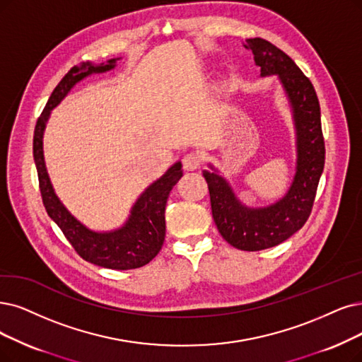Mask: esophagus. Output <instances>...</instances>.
<instances>
[{"mask_svg":"<svg viewBox=\"0 0 362 362\" xmlns=\"http://www.w3.org/2000/svg\"><path fill=\"white\" fill-rule=\"evenodd\" d=\"M202 163V158L197 153H187L182 157V166L185 170H194L200 166Z\"/></svg>","mask_w":362,"mask_h":362,"instance_id":"1","label":"esophagus"}]
</instances>
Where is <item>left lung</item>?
Listing matches in <instances>:
<instances>
[{"label":"left lung","mask_w":362,"mask_h":362,"mask_svg":"<svg viewBox=\"0 0 362 362\" xmlns=\"http://www.w3.org/2000/svg\"><path fill=\"white\" fill-rule=\"evenodd\" d=\"M243 46L252 52L259 76L279 77L290 100L297 138L296 175L286 194L264 208L245 206L216 170H204V177L214 221L221 236L238 250L262 251L282 243L308 221L324 170L325 144L320 100L313 84L296 62L263 38H248Z\"/></svg>","instance_id":"8db88e82"}]
</instances>
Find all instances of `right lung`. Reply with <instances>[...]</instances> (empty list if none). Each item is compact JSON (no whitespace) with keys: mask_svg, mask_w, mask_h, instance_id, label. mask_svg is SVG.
<instances>
[{"mask_svg":"<svg viewBox=\"0 0 362 362\" xmlns=\"http://www.w3.org/2000/svg\"><path fill=\"white\" fill-rule=\"evenodd\" d=\"M117 61L119 59H110L107 64L100 65L86 62L80 66L71 68L68 74L56 86L35 124L34 162L37 166L42 204H45L50 218L59 226L77 254L86 262L100 267L129 270L146 266L162 250L166 231L165 208L170 190L182 177L181 162L170 166L163 177L154 181L138 197L123 227L100 233V231H93L81 224L62 205V202L53 190L45 163V154H42V134H45L46 123L50 117V111L59 105L61 100L78 81L93 72L112 69Z\"/></svg>","mask_w":362,"mask_h":362,"instance_id":"obj_1","label":"right lung"}]
</instances>
